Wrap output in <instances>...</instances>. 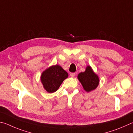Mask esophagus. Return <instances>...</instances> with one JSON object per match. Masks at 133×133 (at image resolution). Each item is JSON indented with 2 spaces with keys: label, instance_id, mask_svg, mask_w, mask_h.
<instances>
[{
  "label": "esophagus",
  "instance_id": "34e87169",
  "mask_svg": "<svg viewBox=\"0 0 133 133\" xmlns=\"http://www.w3.org/2000/svg\"><path fill=\"white\" fill-rule=\"evenodd\" d=\"M70 76H71V77L74 78V76H75V73H71V74H70Z\"/></svg>",
  "mask_w": 133,
  "mask_h": 133
}]
</instances>
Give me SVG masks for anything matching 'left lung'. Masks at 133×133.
Segmentation results:
<instances>
[{
    "mask_svg": "<svg viewBox=\"0 0 133 133\" xmlns=\"http://www.w3.org/2000/svg\"><path fill=\"white\" fill-rule=\"evenodd\" d=\"M78 79L86 92H90L96 89L99 84V78L92 67L88 65L85 71L78 75Z\"/></svg>",
    "mask_w": 133,
    "mask_h": 133,
    "instance_id": "left-lung-1",
    "label": "left lung"
}]
</instances>
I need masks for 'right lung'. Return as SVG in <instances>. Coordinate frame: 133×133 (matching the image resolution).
<instances>
[{
	"label": "right lung",
	"instance_id": "right-lung-1",
	"mask_svg": "<svg viewBox=\"0 0 133 133\" xmlns=\"http://www.w3.org/2000/svg\"><path fill=\"white\" fill-rule=\"evenodd\" d=\"M68 77V74L59 65H52L46 69L41 75V82L44 89L48 93L57 91L65 79Z\"/></svg>",
	"mask_w": 133,
	"mask_h": 133
}]
</instances>
